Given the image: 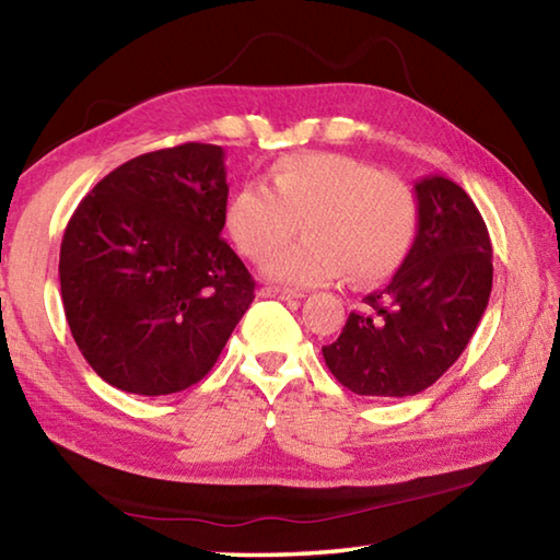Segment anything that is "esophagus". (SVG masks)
I'll return each mask as SVG.
<instances>
[{"instance_id":"obj_1","label":"esophagus","mask_w":560,"mask_h":560,"mask_svg":"<svg viewBox=\"0 0 560 560\" xmlns=\"http://www.w3.org/2000/svg\"><path fill=\"white\" fill-rule=\"evenodd\" d=\"M261 293H264V296L281 299V301H291V299H299V296H301V293H296V291H291V289H279V287H267V289H261Z\"/></svg>"}]
</instances>
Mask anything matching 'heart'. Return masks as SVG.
<instances>
[{
    "label": "heart",
    "instance_id": "heart-1",
    "mask_svg": "<svg viewBox=\"0 0 560 560\" xmlns=\"http://www.w3.org/2000/svg\"><path fill=\"white\" fill-rule=\"evenodd\" d=\"M299 219L310 236L267 264L269 279L318 287L348 271L355 283H375L410 254L420 205L402 179L338 153L283 158L271 185L246 183L226 205L232 240L254 261L278 252Z\"/></svg>",
    "mask_w": 560,
    "mask_h": 560
}]
</instances>
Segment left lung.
<instances>
[{
	"instance_id": "obj_1",
	"label": "left lung",
	"mask_w": 560,
	"mask_h": 560,
	"mask_svg": "<svg viewBox=\"0 0 560 560\" xmlns=\"http://www.w3.org/2000/svg\"><path fill=\"white\" fill-rule=\"evenodd\" d=\"M420 230L385 289L368 293L324 346L328 371L355 395L407 397L462 355L491 293V240L477 205L447 177L415 185Z\"/></svg>"
}]
</instances>
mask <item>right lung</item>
Instances as JSON below:
<instances>
[{
  "instance_id": "add662e5",
  "label": "right lung",
  "mask_w": 560,
  "mask_h": 560,
  "mask_svg": "<svg viewBox=\"0 0 560 560\" xmlns=\"http://www.w3.org/2000/svg\"><path fill=\"white\" fill-rule=\"evenodd\" d=\"M220 145L185 143L128 160L66 224L61 301L75 346L108 385L170 395L212 371L254 301L222 240Z\"/></svg>"
}]
</instances>
